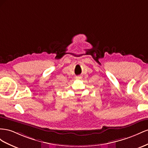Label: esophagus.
Listing matches in <instances>:
<instances>
[{"mask_svg": "<svg viewBox=\"0 0 148 148\" xmlns=\"http://www.w3.org/2000/svg\"><path fill=\"white\" fill-rule=\"evenodd\" d=\"M76 79H81V77H80V76H77L76 77H75Z\"/></svg>", "mask_w": 148, "mask_h": 148, "instance_id": "1", "label": "esophagus"}]
</instances>
